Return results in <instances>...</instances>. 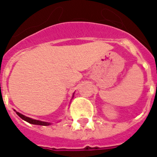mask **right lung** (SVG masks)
<instances>
[{
	"instance_id": "right-lung-1",
	"label": "right lung",
	"mask_w": 157,
	"mask_h": 157,
	"mask_svg": "<svg viewBox=\"0 0 157 157\" xmlns=\"http://www.w3.org/2000/svg\"><path fill=\"white\" fill-rule=\"evenodd\" d=\"M14 111L16 112V114H17L19 117L21 118V119H23V120H25V121H27V123H31V124H34V125H41V126H48L51 124L50 123H48V122H43V121H40V120H33V119H31V118H29V117H27V116H23V115H22L21 113L16 112V110H14Z\"/></svg>"
}]
</instances>
